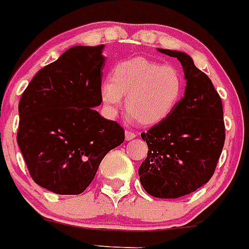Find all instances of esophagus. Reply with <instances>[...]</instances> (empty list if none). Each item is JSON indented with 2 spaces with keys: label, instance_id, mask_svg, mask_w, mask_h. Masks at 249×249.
<instances>
[{
  "label": "esophagus",
  "instance_id": "esophagus-1",
  "mask_svg": "<svg viewBox=\"0 0 249 249\" xmlns=\"http://www.w3.org/2000/svg\"><path fill=\"white\" fill-rule=\"evenodd\" d=\"M135 137H136L135 132H132V131L130 130L125 131V139H126V141H131V139H133Z\"/></svg>",
  "mask_w": 249,
  "mask_h": 249
}]
</instances>
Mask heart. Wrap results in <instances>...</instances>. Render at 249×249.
<instances>
[{"mask_svg": "<svg viewBox=\"0 0 249 249\" xmlns=\"http://www.w3.org/2000/svg\"><path fill=\"white\" fill-rule=\"evenodd\" d=\"M184 81L176 67L136 56L112 68L111 81H103L99 92L108 113L122 106L142 125L162 122L175 110L183 94Z\"/></svg>", "mask_w": 249, "mask_h": 249, "instance_id": "1", "label": "heart"}]
</instances>
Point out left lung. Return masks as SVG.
<instances>
[{"mask_svg": "<svg viewBox=\"0 0 249 249\" xmlns=\"http://www.w3.org/2000/svg\"><path fill=\"white\" fill-rule=\"evenodd\" d=\"M157 51L181 62L187 86L175 110L141 135L149 150L138 175L149 195L178 198L197 190L214 174L226 138L222 102L191 56Z\"/></svg>", "mask_w": 249, "mask_h": 249, "instance_id": "1", "label": "left lung"}]
</instances>
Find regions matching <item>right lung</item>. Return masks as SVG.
Listing matches in <instances>:
<instances>
[{
    "label": "right lung",
    "mask_w": 249,
    "mask_h": 249,
    "mask_svg": "<svg viewBox=\"0 0 249 249\" xmlns=\"http://www.w3.org/2000/svg\"><path fill=\"white\" fill-rule=\"evenodd\" d=\"M105 46H74L32 79L18 103V144L32 178L59 195H79L124 130L102 104Z\"/></svg>",
    "instance_id": "1"
}]
</instances>
